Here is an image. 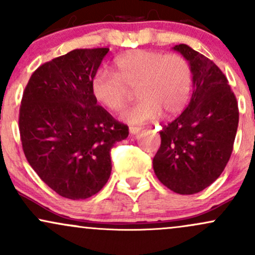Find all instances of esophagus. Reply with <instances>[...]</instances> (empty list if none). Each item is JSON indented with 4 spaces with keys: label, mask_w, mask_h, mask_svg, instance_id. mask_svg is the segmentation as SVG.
Returning <instances> with one entry per match:
<instances>
[{
    "label": "esophagus",
    "mask_w": 255,
    "mask_h": 255,
    "mask_svg": "<svg viewBox=\"0 0 255 255\" xmlns=\"http://www.w3.org/2000/svg\"><path fill=\"white\" fill-rule=\"evenodd\" d=\"M141 130V127H135V126H130L129 127V133L130 134H136Z\"/></svg>",
    "instance_id": "esophagus-1"
}]
</instances>
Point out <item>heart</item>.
<instances>
[{
    "mask_svg": "<svg viewBox=\"0 0 255 255\" xmlns=\"http://www.w3.org/2000/svg\"><path fill=\"white\" fill-rule=\"evenodd\" d=\"M114 72L98 68L91 79L93 98L108 110L122 111L136 90L140 102L125 111L129 124H145L177 115L191 97L193 72L182 55L154 50H131L116 57Z\"/></svg>",
    "mask_w": 255,
    "mask_h": 255,
    "instance_id": "obj_1",
    "label": "heart"
}]
</instances>
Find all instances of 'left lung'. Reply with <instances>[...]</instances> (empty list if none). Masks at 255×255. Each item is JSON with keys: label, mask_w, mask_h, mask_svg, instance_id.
Instances as JSON below:
<instances>
[{"label": "left lung", "mask_w": 255, "mask_h": 255, "mask_svg": "<svg viewBox=\"0 0 255 255\" xmlns=\"http://www.w3.org/2000/svg\"><path fill=\"white\" fill-rule=\"evenodd\" d=\"M182 54L193 72L188 107L159 131V150L153 158L158 180L178 194H195L215 182L233 152L239 126V107L223 72L186 44Z\"/></svg>", "instance_id": "1"}]
</instances>
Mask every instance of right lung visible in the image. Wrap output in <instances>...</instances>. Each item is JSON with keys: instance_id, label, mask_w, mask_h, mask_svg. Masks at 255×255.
<instances>
[{"instance_id": "add662e5", "label": "right lung", "mask_w": 255, "mask_h": 255, "mask_svg": "<svg viewBox=\"0 0 255 255\" xmlns=\"http://www.w3.org/2000/svg\"><path fill=\"white\" fill-rule=\"evenodd\" d=\"M108 48L75 49L38 67L26 85L19 113L25 157L61 197L98 193L111 174L110 151L128 127L97 105L91 79Z\"/></svg>"}]
</instances>
